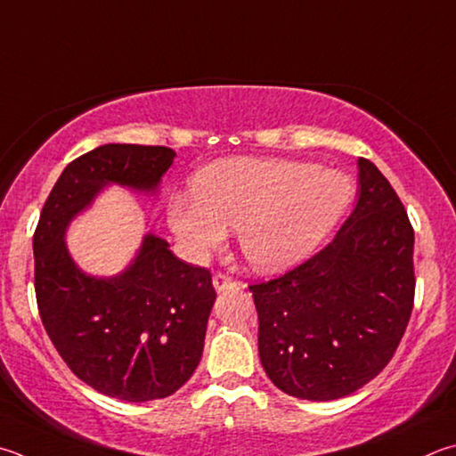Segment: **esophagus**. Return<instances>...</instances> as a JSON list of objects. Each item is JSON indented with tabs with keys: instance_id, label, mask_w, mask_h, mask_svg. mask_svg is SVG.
I'll list each match as a JSON object with an SVG mask.
<instances>
[{
	"instance_id": "esophagus-1",
	"label": "esophagus",
	"mask_w": 456,
	"mask_h": 456,
	"mask_svg": "<svg viewBox=\"0 0 456 456\" xmlns=\"http://www.w3.org/2000/svg\"><path fill=\"white\" fill-rule=\"evenodd\" d=\"M237 285V281H233L231 277H227V275H223V273H217V275H213V287H215V291H227V289H231V287H235Z\"/></svg>"
}]
</instances>
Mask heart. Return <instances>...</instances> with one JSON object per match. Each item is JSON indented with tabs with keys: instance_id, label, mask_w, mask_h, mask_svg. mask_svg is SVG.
I'll use <instances>...</instances> for the list:
<instances>
[{
	"instance_id": "b5f03b06",
	"label": "heart",
	"mask_w": 456,
	"mask_h": 456,
	"mask_svg": "<svg viewBox=\"0 0 456 456\" xmlns=\"http://www.w3.org/2000/svg\"><path fill=\"white\" fill-rule=\"evenodd\" d=\"M195 195H175L167 223L193 256L225 243L237 227L239 247L255 269L281 271L305 259L351 205L354 185L341 171L314 163L229 157L197 173Z\"/></svg>"
}]
</instances>
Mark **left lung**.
I'll return each instance as SVG.
<instances>
[{"mask_svg": "<svg viewBox=\"0 0 456 456\" xmlns=\"http://www.w3.org/2000/svg\"><path fill=\"white\" fill-rule=\"evenodd\" d=\"M407 211L375 163L359 159V201L333 241L299 267L251 285L261 365L281 391L335 401L375 379L415 301Z\"/></svg>", "mask_w": 456, "mask_h": 456, "instance_id": "1", "label": "left lung"}]
</instances>
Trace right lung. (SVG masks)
Listing matches in <instances>:
<instances>
[{"label": "right lung", "mask_w": 456, "mask_h": 456, "mask_svg": "<svg viewBox=\"0 0 456 456\" xmlns=\"http://www.w3.org/2000/svg\"><path fill=\"white\" fill-rule=\"evenodd\" d=\"M173 159L169 147L129 143L77 157L53 185L33 235L37 309L57 353L97 393L127 403L165 399L195 372L217 297L211 273L147 233L118 275H87L65 233L105 187L159 193Z\"/></svg>", "instance_id": "add662e5"}]
</instances>
